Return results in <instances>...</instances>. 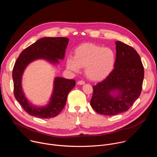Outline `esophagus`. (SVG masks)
Segmentation results:
<instances>
[{
	"label": "esophagus",
	"instance_id": "1",
	"mask_svg": "<svg viewBox=\"0 0 157 157\" xmlns=\"http://www.w3.org/2000/svg\"><path fill=\"white\" fill-rule=\"evenodd\" d=\"M85 84V82L83 81H78V85H83Z\"/></svg>",
	"mask_w": 157,
	"mask_h": 157
}]
</instances>
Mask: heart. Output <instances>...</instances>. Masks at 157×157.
<instances>
[{"label": "heart", "instance_id": "1", "mask_svg": "<svg viewBox=\"0 0 157 157\" xmlns=\"http://www.w3.org/2000/svg\"><path fill=\"white\" fill-rule=\"evenodd\" d=\"M116 61V55L109 48H102L92 43H84L75 52V56L66 60V67L74 72L80 68H85V74L88 79L100 81L106 78L113 71Z\"/></svg>", "mask_w": 157, "mask_h": 157}]
</instances>
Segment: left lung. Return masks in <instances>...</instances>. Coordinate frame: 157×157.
I'll return each instance as SVG.
<instances>
[{"label": "left lung", "instance_id": "obj_1", "mask_svg": "<svg viewBox=\"0 0 157 157\" xmlns=\"http://www.w3.org/2000/svg\"><path fill=\"white\" fill-rule=\"evenodd\" d=\"M114 69L102 82L94 86L90 101L96 113L114 116L127 111L140 96L144 69L136 50L117 41Z\"/></svg>", "mask_w": 157, "mask_h": 157}]
</instances>
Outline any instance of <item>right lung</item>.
Wrapping results in <instances>:
<instances>
[{
    "label": "right lung",
    "mask_w": 157,
    "mask_h": 157,
    "mask_svg": "<svg viewBox=\"0 0 157 157\" xmlns=\"http://www.w3.org/2000/svg\"><path fill=\"white\" fill-rule=\"evenodd\" d=\"M69 39L63 37H44L22 51L17 58L12 71L14 96L29 115L41 119L56 117L64 108L69 92L75 86L74 79L56 77L53 89L48 104L37 107L26 98L21 86L22 75L27 66L37 59H44L53 64L63 59Z\"/></svg>",
    "instance_id": "obj_1"
}]
</instances>
